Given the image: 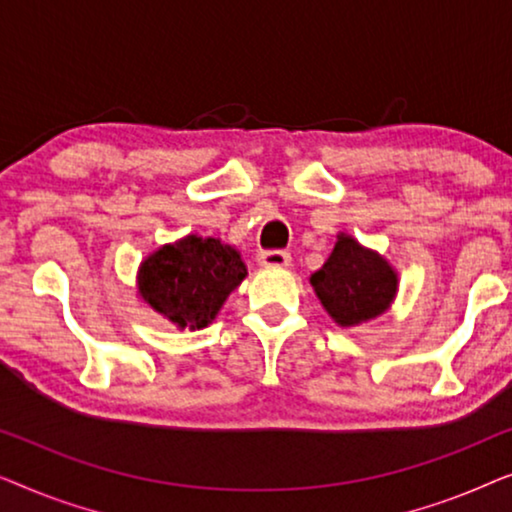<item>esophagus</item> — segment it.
<instances>
[{
    "mask_svg": "<svg viewBox=\"0 0 512 512\" xmlns=\"http://www.w3.org/2000/svg\"><path fill=\"white\" fill-rule=\"evenodd\" d=\"M258 263H261V268H289L291 265V256L286 254L282 249H270V251H263L261 256H258Z\"/></svg>",
    "mask_w": 512,
    "mask_h": 512,
    "instance_id": "1",
    "label": "esophagus"
}]
</instances>
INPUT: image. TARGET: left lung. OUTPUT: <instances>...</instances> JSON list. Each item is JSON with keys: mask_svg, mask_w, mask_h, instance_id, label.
I'll return each mask as SVG.
<instances>
[{"mask_svg": "<svg viewBox=\"0 0 512 512\" xmlns=\"http://www.w3.org/2000/svg\"><path fill=\"white\" fill-rule=\"evenodd\" d=\"M310 284L335 324L349 328L389 310L398 275L387 258L340 233L328 261L312 272Z\"/></svg>", "mask_w": 512, "mask_h": 512, "instance_id": "obj_1", "label": "left lung"}]
</instances>
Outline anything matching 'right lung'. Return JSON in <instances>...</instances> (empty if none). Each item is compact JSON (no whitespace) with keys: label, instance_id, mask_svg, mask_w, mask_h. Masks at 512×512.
Listing matches in <instances>:
<instances>
[{"label":"right lung","instance_id":"obj_1","mask_svg":"<svg viewBox=\"0 0 512 512\" xmlns=\"http://www.w3.org/2000/svg\"><path fill=\"white\" fill-rule=\"evenodd\" d=\"M247 265L240 251L216 237L186 235L144 258L137 272L139 296L179 328H205L216 319Z\"/></svg>","mask_w":512,"mask_h":512}]
</instances>
